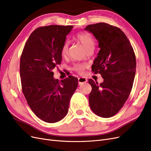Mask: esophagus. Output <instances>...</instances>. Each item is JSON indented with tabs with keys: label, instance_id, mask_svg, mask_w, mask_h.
I'll list each match as a JSON object with an SVG mask.
<instances>
[{
	"label": "esophagus",
	"instance_id": "obj_1",
	"mask_svg": "<svg viewBox=\"0 0 151 151\" xmlns=\"http://www.w3.org/2000/svg\"><path fill=\"white\" fill-rule=\"evenodd\" d=\"M87 81H88V80H87L86 78H84V77H79V78H78V83L79 85L86 83Z\"/></svg>",
	"mask_w": 151,
	"mask_h": 151
}]
</instances>
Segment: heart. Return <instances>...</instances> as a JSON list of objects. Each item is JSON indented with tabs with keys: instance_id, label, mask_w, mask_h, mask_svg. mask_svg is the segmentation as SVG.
Instances as JSON below:
<instances>
[{
	"instance_id": "b5f03b06",
	"label": "heart",
	"mask_w": 151,
	"mask_h": 151,
	"mask_svg": "<svg viewBox=\"0 0 151 151\" xmlns=\"http://www.w3.org/2000/svg\"><path fill=\"white\" fill-rule=\"evenodd\" d=\"M74 38L76 40L79 41L86 51L88 50L94 48L95 43L94 40L90 34L86 33H77ZM68 47H69V45H68V42H65L63 44L61 50V55L62 57H67L68 52ZM86 67V65L83 64V63H76L73 67V69L77 73H79V74H83L85 70Z\"/></svg>"
}]
</instances>
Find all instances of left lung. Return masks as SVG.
Wrapping results in <instances>:
<instances>
[{
	"label": "left lung",
	"mask_w": 151,
	"mask_h": 151,
	"mask_svg": "<svg viewBox=\"0 0 151 151\" xmlns=\"http://www.w3.org/2000/svg\"><path fill=\"white\" fill-rule=\"evenodd\" d=\"M92 33L100 50L92 65L94 74H100L102 83L89 79L92 90L89 103L99 116L109 118L123 107L130 94L136 70L135 55L125 33L105 22L90 24L84 29Z\"/></svg>",
	"instance_id": "8db88e82"
}]
</instances>
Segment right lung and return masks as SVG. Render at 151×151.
Instances as JSON below:
<instances>
[{
  "label": "right lung",
  "mask_w": 151,
  "mask_h": 151,
  "mask_svg": "<svg viewBox=\"0 0 151 151\" xmlns=\"http://www.w3.org/2000/svg\"><path fill=\"white\" fill-rule=\"evenodd\" d=\"M73 26L39 27L32 33L20 59L22 91L31 110L47 123L61 120L78 86L72 76L59 81L52 70L62 61L61 50Z\"/></svg>",
  "instance_id": "right-lung-1"
}]
</instances>
